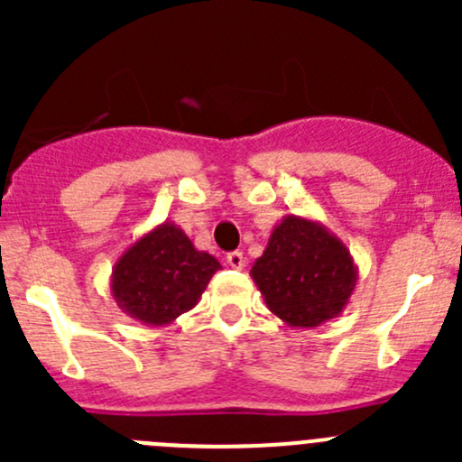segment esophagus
<instances>
[{
    "mask_svg": "<svg viewBox=\"0 0 462 462\" xmlns=\"http://www.w3.org/2000/svg\"><path fill=\"white\" fill-rule=\"evenodd\" d=\"M226 261H227V265H230V268H235V270H241L245 265L244 253H239V250H235V253L227 254Z\"/></svg>",
    "mask_w": 462,
    "mask_h": 462,
    "instance_id": "esophagus-1",
    "label": "esophagus"
}]
</instances>
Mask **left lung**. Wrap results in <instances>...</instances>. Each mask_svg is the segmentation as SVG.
Wrapping results in <instances>:
<instances>
[{"instance_id": "1", "label": "left lung", "mask_w": 462, "mask_h": 462, "mask_svg": "<svg viewBox=\"0 0 462 462\" xmlns=\"http://www.w3.org/2000/svg\"><path fill=\"white\" fill-rule=\"evenodd\" d=\"M250 277L270 313L292 328H315L346 309L357 265L324 223L288 214L273 227Z\"/></svg>"}]
</instances>
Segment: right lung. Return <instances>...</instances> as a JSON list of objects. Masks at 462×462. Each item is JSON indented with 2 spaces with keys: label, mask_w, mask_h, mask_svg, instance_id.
Returning a JSON list of instances; mask_svg holds the SVG:
<instances>
[{
  "label": "right lung",
  "mask_w": 462,
  "mask_h": 462,
  "mask_svg": "<svg viewBox=\"0 0 462 462\" xmlns=\"http://www.w3.org/2000/svg\"><path fill=\"white\" fill-rule=\"evenodd\" d=\"M221 268L194 248L176 223L162 221L138 236L111 270V295L123 313L144 326H167L199 304Z\"/></svg>",
  "instance_id": "add662e5"
}]
</instances>
